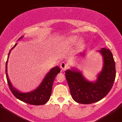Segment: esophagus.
Returning a JSON list of instances; mask_svg holds the SVG:
<instances>
[{"label":"esophagus","mask_w":122,"mask_h":122,"mask_svg":"<svg viewBox=\"0 0 122 122\" xmlns=\"http://www.w3.org/2000/svg\"><path fill=\"white\" fill-rule=\"evenodd\" d=\"M60 67L62 70H65V69L67 68L68 67V63H66V62H62L60 63Z\"/></svg>","instance_id":"obj_1"}]
</instances>
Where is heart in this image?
Segmentation results:
<instances>
[{
	"mask_svg": "<svg viewBox=\"0 0 122 122\" xmlns=\"http://www.w3.org/2000/svg\"><path fill=\"white\" fill-rule=\"evenodd\" d=\"M77 36H70V37L68 38L67 39H66L64 41L65 43L66 44H72L74 43L77 41Z\"/></svg>",
	"mask_w": 122,
	"mask_h": 122,
	"instance_id": "1",
	"label": "heart"
}]
</instances>
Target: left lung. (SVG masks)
Wrapping results in <instances>:
<instances>
[{
	"instance_id": "1",
	"label": "left lung",
	"mask_w": 122,
	"mask_h": 122,
	"mask_svg": "<svg viewBox=\"0 0 122 122\" xmlns=\"http://www.w3.org/2000/svg\"><path fill=\"white\" fill-rule=\"evenodd\" d=\"M104 59L103 70L95 82L87 81L81 73L68 70L65 76L73 100L81 104H91L104 98L111 90L116 79V64L111 51L103 48L100 51Z\"/></svg>"
}]
</instances>
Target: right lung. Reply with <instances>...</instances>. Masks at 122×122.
<instances>
[{"mask_svg": "<svg viewBox=\"0 0 122 122\" xmlns=\"http://www.w3.org/2000/svg\"><path fill=\"white\" fill-rule=\"evenodd\" d=\"M20 38H21V37ZM16 45L17 44H16L11 49V50L13 49ZM11 50L10 51L8 56L10 53ZM7 62H8V59L6 62V70H5L6 77L10 90H11V93L14 95V96L16 97V98L19 99V100L23 101L24 103L32 104V105H43L46 104L50 98L54 81L56 75L60 71V68L56 66L52 69L47 74L40 86L34 91H32L29 93H21L18 91L16 89H15L10 82L8 74L6 73L7 72V69H6L7 68Z\"/></svg>", "mask_w": 122, "mask_h": 122, "instance_id": "add662e5", "label": "right lung"}]
</instances>
